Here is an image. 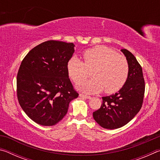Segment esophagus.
<instances>
[{
  "instance_id": "34e87169",
  "label": "esophagus",
  "mask_w": 160,
  "mask_h": 160,
  "mask_svg": "<svg viewBox=\"0 0 160 160\" xmlns=\"http://www.w3.org/2000/svg\"><path fill=\"white\" fill-rule=\"evenodd\" d=\"M80 97H82V98H85V99H91V97L90 96H88V95H85V94H80L79 95Z\"/></svg>"
}]
</instances>
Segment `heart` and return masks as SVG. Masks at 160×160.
Listing matches in <instances>:
<instances>
[{
  "label": "heart",
  "instance_id": "1",
  "mask_svg": "<svg viewBox=\"0 0 160 160\" xmlns=\"http://www.w3.org/2000/svg\"><path fill=\"white\" fill-rule=\"evenodd\" d=\"M84 63L73 57L68 62L70 78L79 84L90 74L93 78L78 86V90L94 94L104 90L106 93H114L125 85L128 76L129 66L125 56L105 46H97L86 50L82 54Z\"/></svg>",
  "mask_w": 160,
  "mask_h": 160
}]
</instances>
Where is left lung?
<instances>
[{
  "instance_id": "left-lung-1",
  "label": "left lung",
  "mask_w": 160,
  "mask_h": 160,
  "mask_svg": "<svg viewBox=\"0 0 160 160\" xmlns=\"http://www.w3.org/2000/svg\"><path fill=\"white\" fill-rule=\"evenodd\" d=\"M128 63L129 72L122 88L114 94L102 97V104L93 112V118L102 128L116 129L128 123L139 112L145 94L142 67L126 48L121 50Z\"/></svg>"
}]
</instances>
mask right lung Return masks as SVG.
Masks as SVG:
<instances>
[{"instance_id":"obj_1","label":"right lung","mask_w":160,"mask_h":160,"mask_svg":"<svg viewBox=\"0 0 160 160\" xmlns=\"http://www.w3.org/2000/svg\"><path fill=\"white\" fill-rule=\"evenodd\" d=\"M74 47L72 43L49 40L32 48L22 61L17 75L18 99L26 114L39 125L58 123L69 103L79 95L67 70Z\"/></svg>"}]
</instances>
